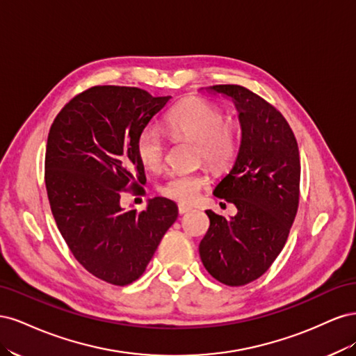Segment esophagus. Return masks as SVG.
<instances>
[{"label":"esophagus","instance_id":"esophagus-1","mask_svg":"<svg viewBox=\"0 0 356 356\" xmlns=\"http://www.w3.org/2000/svg\"><path fill=\"white\" fill-rule=\"evenodd\" d=\"M190 211H193V208L191 207H188V204H178V212L181 213V215H184V213H187V212H190Z\"/></svg>","mask_w":356,"mask_h":356}]
</instances>
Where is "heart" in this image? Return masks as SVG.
I'll use <instances>...</instances> for the list:
<instances>
[{"label": "heart", "instance_id": "obj_1", "mask_svg": "<svg viewBox=\"0 0 356 356\" xmlns=\"http://www.w3.org/2000/svg\"><path fill=\"white\" fill-rule=\"evenodd\" d=\"M165 124L174 138H186L197 143V159L204 160L213 169H227L238 157L241 148L239 126L233 120H227L224 110L217 104L200 98L186 99L168 113ZM135 149L145 169L159 170L163 166L166 143L157 127H144L138 135ZM209 182L211 179L204 172L172 174L160 187V193L175 202L193 203Z\"/></svg>", "mask_w": 356, "mask_h": 356}]
</instances>
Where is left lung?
<instances>
[{"mask_svg":"<svg viewBox=\"0 0 356 356\" xmlns=\"http://www.w3.org/2000/svg\"><path fill=\"white\" fill-rule=\"evenodd\" d=\"M209 89L227 96L239 111V153L213 190L238 213L227 220L207 211L211 224L199 254L212 277L242 286L268 270L288 239L300 199V153L285 117L261 96L238 84Z\"/></svg>","mask_w":356,"mask_h":356,"instance_id":"obj_1","label":"left lung"}]
</instances>
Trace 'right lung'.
Segmentation results:
<instances>
[{"mask_svg":"<svg viewBox=\"0 0 356 356\" xmlns=\"http://www.w3.org/2000/svg\"><path fill=\"white\" fill-rule=\"evenodd\" d=\"M170 96L126 86H95L72 98L53 122L46 148L51 213L86 270L124 286L141 276L178 207L166 197L123 211L122 193L144 184L136 139ZM141 190V188H139Z\"/></svg>","mask_w":356,"mask_h":356,"instance_id":"1","label":"right lung"}]
</instances>
